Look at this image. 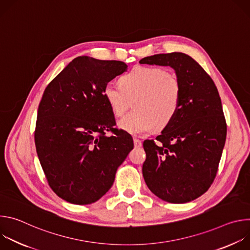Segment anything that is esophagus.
<instances>
[{"label":"esophagus","mask_w":250,"mask_h":250,"mask_svg":"<svg viewBox=\"0 0 250 250\" xmlns=\"http://www.w3.org/2000/svg\"><path fill=\"white\" fill-rule=\"evenodd\" d=\"M133 144H134V146H135V147H141V146H142L141 141H140L138 138H136V137L133 138Z\"/></svg>","instance_id":"obj_1"}]
</instances>
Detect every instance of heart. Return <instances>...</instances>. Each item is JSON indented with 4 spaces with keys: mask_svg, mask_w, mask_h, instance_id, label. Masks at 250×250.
<instances>
[{
    "mask_svg": "<svg viewBox=\"0 0 250 250\" xmlns=\"http://www.w3.org/2000/svg\"><path fill=\"white\" fill-rule=\"evenodd\" d=\"M121 85L106 83L104 97L112 113L122 117L133 103L132 113L120 121L121 128L141 134L165 128L181 105V83L175 74L157 66H136L124 75Z\"/></svg>",
    "mask_w": 250,
    "mask_h": 250,
    "instance_id": "b5f03b06",
    "label": "heart"
}]
</instances>
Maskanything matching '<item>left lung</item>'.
I'll return each mask as SVG.
<instances>
[{
    "label": "left lung",
    "mask_w": 250,
    "mask_h": 250,
    "mask_svg": "<svg viewBox=\"0 0 250 250\" xmlns=\"http://www.w3.org/2000/svg\"><path fill=\"white\" fill-rule=\"evenodd\" d=\"M139 63L172 67L182 90L174 120L156 140L144 142L145 181L163 201H193L215 180L225 146L227 123L218 89L203 67L185 53L155 54Z\"/></svg>",
    "instance_id": "obj_1"
}]
</instances>
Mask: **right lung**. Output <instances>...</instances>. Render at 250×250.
<instances>
[{
  "instance_id": "add662e5",
  "label": "right lung",
  "mask_w": 250,
  "mask_h": 250,
  "mask_svg": "<svg viewBox=\"0 0 250 250\" xmlns=\"http://www.w3.org/2000/svg\"><path fill=\"white\" fill-rule=\"evenodd\" d=\"M126 69L123 61L79 56L44 90L35 147L49 187L66 202L88 205L102 198L133 148L130 134L115 126L103 94L104 85Z\"/></svg>"
}]
</instances>
